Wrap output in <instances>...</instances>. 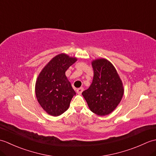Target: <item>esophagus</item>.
I'll return each instance as SVG.
<instances>
[{"mask_svg": "<svg viewBox=\"0 0 156 156\" xmlns=\"http://www.w3.org/2000/svg\"><path fill=\"white\" fill-rule=\"evenodd\" d=\"M83 90H84V88L81 87V88H78L77 90H76V92H77V93H78V94H82V92H83Z\"/></svg>", "mask_w": 156, "mask_h": 156, "instance_id": "1", "label": "esophagus"}]
</instances>
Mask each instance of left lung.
Instances as JSON below:
<instances>
[{
  "label": "left lung",
  "mask_w": 156,
  "mask_h": 156,
  "mask_svg": "<svg viewBox=\"0 0 156 156\" xmlns=\"http://www.w3.org/2000/svg\"><path fill=\"white\" fill-rule=\"evenodd\" d=\"M92 66L93 80L82 94L92 112L105 116L113 111L121 102L124 92L122 83L113 65L107 59H96Z\"/></svg>",
  "instance_id": "obj_1"
}]
</instances>
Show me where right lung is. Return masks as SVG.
Here are the masks:
<instances>
[{
	"mask_svg": "<svg viewBox=\"0 0 156 156\" xmlns=\"http://www.w3.org/2000/svg\"><path fill=\"white\" fill-rule=\"evenodd\" d=\"M77 60L61 54L53 58L39 74L35 94L39 105L50 115L57 117L68 110L76 92L66 76V71Z\"/></svg>",
	"mask_w": 156,
	"mask_h": 156,
	"instance_id": "1",
	"label": "right lung"
}]
</instances>
